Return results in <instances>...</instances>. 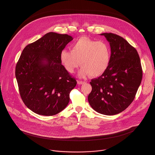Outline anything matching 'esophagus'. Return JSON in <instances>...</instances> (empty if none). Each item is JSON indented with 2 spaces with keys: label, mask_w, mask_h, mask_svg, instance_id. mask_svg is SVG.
I'll use <instances>...</instances> for the list:
<instances>
[{
  "label": "esophagus",
  "mask_w": 155,
  "mask_h": 155,
  "mask_svg": "<svg viewBox=\"0 0 155 155\" xmlns=\"http://www.w3.org/2000/svg\"><path fill=\"white\" fill-rule=\"evenodd\" d=\"M77 83L78 84H83L84 83H85V81H80V80H78L77 81Z\"/></svg>",
  "instance_id": "esophagus-1"
}]
</instances>
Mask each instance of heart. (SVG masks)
Here are the masks:
<instances>
[{"instance_id":"obj_1","label":"heart","mask_w":155,"mask_h":155,"mask_svg":"<svg viewBox=\"0 0 155 155\" xmlns=\"http://www.w3.org/2000/svg\"><path fill=\"white\" fill-rule=\"evenodd\" d=\"M60 61L64 69L70 74L80 67L81 77L90 75L98 77L105 72L111 61V51L104 41L81 37L75 41L71 51L63 50L60 53ZM81 63H80L79 62Z\"/></svg>"}]
</instances>
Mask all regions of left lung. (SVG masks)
<instances>
[{"mask_svg":"<svg viewBox=\"0 0 155 155\" xmlns=\"http://www.w3.org/2000/svg\"><path fill=\"white\" fill-rule=\"evenodd\" d=\"M110 43L111 61L104 74L91 80L88 102L97 112L114 115L124 110L134 101L142 78L139 54L123 37L103 33Z\"/></svg>","mask_w":155,"mask_h":155,"instance_id":"1","label":"left lung"}]
</instances>
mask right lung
<instances>
[{"label":"right lung","mask_w":155,"mask_h":155,"mask_svg":"<svg viewBox=\"0 0 155 155\" xmlns=\"http://www.w3.org/2000/svg\"><path fill=\"white\" fill-rule=\"evenodd\" d=\"M72 40L68 34L48 32L23 50L15 76L21 97L33 112L52 116L68 105L77 81L63 67L60 53Z\"/></svg>","instance_id":"add662e5"}]
</instances>
